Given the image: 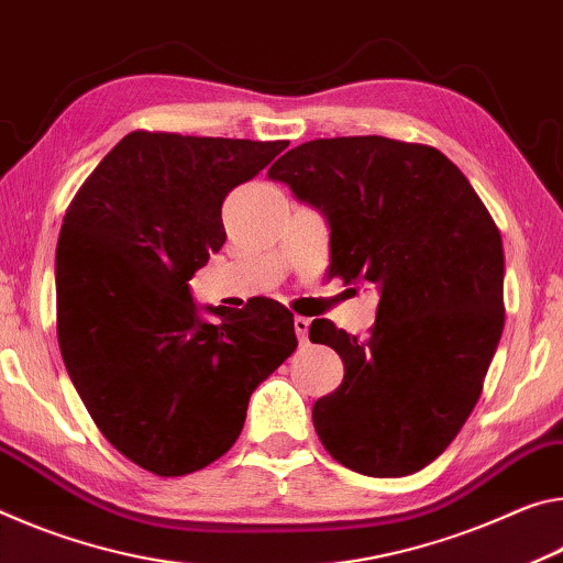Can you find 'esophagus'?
<instances>
[{"label":"esophagus","mask_w":563,"mask_h":563,"mask_svg":"<svg viewBox=\"0 0 563 563\" xmlns=\"http://www.w3.org/2000/svg\"><path fill=\"white\" fill-rule=\"evenodd\" d=\"M309 324L311 321L307 317H294V331H297V339L299 342H307L309 336Z\"/></svg>","instance_id":"1"}]
</instances>
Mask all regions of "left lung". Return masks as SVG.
Listing matches in <instances>:
<instances>
[{"mask_svg":"<svg viewBox=\"0 0 563 563\" xmlns=\"http://www.w3.org/2000/svg\"><path fill=\"white\" fill-rule=\"evenodd\" d=\"M266 174L327 219L329 276L379 291L368 339L327 319L309 329L344 362V382L311 409L321 444L364 476L419 472L464 427L499 346V229L434 146L336 136L294 146Z\"/></svg>","mask_w":563,"mask_h":563,"instance_id":"obj_1","label":"left lung"}]
</instances>
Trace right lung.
Here are the masks:
<instances>
[{
	"label": "right lung",
	"mask_w": 563,
	"mask_h": 563,
	"mask_svg": "<svg viewBox=\"0 0 563 563\" xmlns=\"http://www.w3.org/2000/svg\"><path fill=\"white\" fill-rule=\"evenodd\" d=\"M287 146L132 132L64 217V366L109 444L156 476L191 474L227 454L254 389L297 349L279 301L199 307L189 287L227 242L229 191Z\"/></svg>",
	"instance_id": "add662e5"
}]
</instances>
